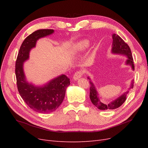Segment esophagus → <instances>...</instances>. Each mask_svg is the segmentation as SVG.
Returning <instances> with one entry per match:
<instances>
[{
  "instance_id": "34e87169",
  "label": "esophagus",
  "mask_w": 148,
  "mask_h": 148,
  "mask_svg": "<svg viewBox=\"0 0 148 148\" xmlns=\"http://www.w3.org/2000/svg\"><path fill=\"white\" fill-rule=\"evenodd\" d=\"M83 74V71H81V70H79V71H77V72H75V73L74 76H73L74 80H75V81H77V80H78L79 78H80L82 77Z\"/></svg>"
}]
</instances>
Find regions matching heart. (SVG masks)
<instances>
[{
	"instance_id": "1",
	"label": "heart",
	"mask_w": 148,
	"mask_h": 148,
	"mask_svg": "<svg viewBox=\"0 0 148 148\" xmlns=\"http://www.w3.org/2000/svg\"><path fill=\"white\" fill-rule=\"evenodd\" d=\"M89 45V41L88 40H83L76 44V45L73 47V52L74 53L82 51L85 48H86Z\"/></svg>"
}]
</instances>
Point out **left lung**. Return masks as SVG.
<instances>
[{
    "instance_id": "left-lung-1",
    "label": "left lung",
    "mask_w": 148,
    "mask_h": 148,
    "mask_svg": "<svg viewBox=\"0 0 148 148\" xmlns=\"http://www.w3.org/2000/svg\"><path fill=\"white\" fill-rule=\"evenodd\" d=\"M112 52L113 53H117V54H121L123 56H126L127 57V60L126 61V64L132 66V69L135 70V66H134L133 59L131 49L128 46L127 43L124 42L123 40L121 38L119 35L116 34H112ZM89 79H90L89 77H88ZM90 83V92H89V98H90L92 104L95 105L96 107L100 110H112L119 108V107L122 106L125 101L127 99V94L129 92L128 91L124 92L123 95H121L117 99L109 102V104H104L101 99V97L99 96L98 92L96 90V87L94 85L93 83L91 81H89ZM133 82L132 81L130 88H133Z\"/></svg>"
}]
</instances>
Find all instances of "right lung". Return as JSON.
<instances>
[{"instance_id": "obj_1", "label": "right lung", "mask_w": 148, "mask_h": 148, "mask_svg": "<svg viewBox=\"0 0 148 148\" xmlns=\"http://www.w3.org/2000/svg\"><path fill=\"white\" fill-rule=\"evenodd\" d=\"M53 29H39L26 37L22 43L15 64L18 90L22 99L31 109L41 114L55 111L63 102L66 89L70 84V79L62 75L42 86H36L26 80L23 63L29 59L31 49L38 40L52 34Z\"/></svg>"}]
</instances>
